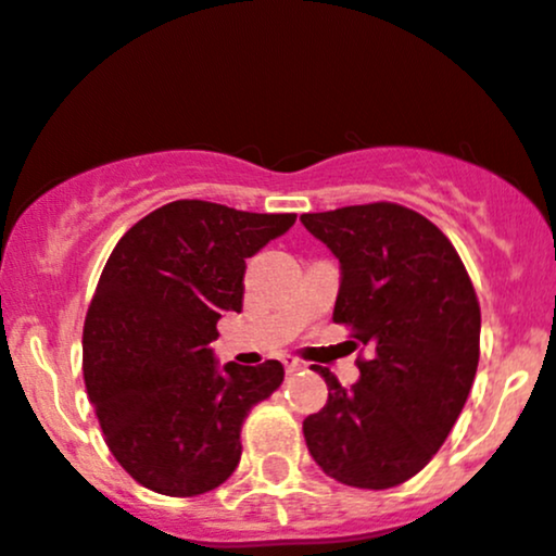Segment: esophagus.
<instances>
[{"mask_svg": "<svg viewBox=\"0 0 556 556\" xmlns=\"http://www.w3.org/2000/svg\"><path fill=\"white\" fill-rule=\"evenodd\" d=\"M282 362H285V370H288V372H298V370H303V367H306L301 359H295V356H285Z\"/></svg>", "mask_w": 556, "mask_h": 556, "instance_id": "esophagus-1", "label": "esophagus"}]
</instances>
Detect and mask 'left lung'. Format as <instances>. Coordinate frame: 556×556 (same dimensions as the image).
<instances>
[{
    "mask_svg": "<svg viewBox=\"0 0 556 556\" xmlns=\"http://www.w3.org/2000/svg\"><path fill=\"white\" fill-rule=\"evenodd\" d=\"M301 224L341 266L332 319L372 356L343 389L330 370L327 405L303 420L327 477L386 490L416 477L447 440L479 362V303L458 253L431 220L402 204L306 213Z\"/></svg>",
    "mask_w": 556,
    "mask_h": 556,
    "instance_id": "obj_1",
    "label": "left lung"
}]
</instances>
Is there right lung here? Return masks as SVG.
Masks as SVG:
<instances>
[{"label": "right lung", "instance_id": "right-lung-1", "mask_svg": "<svg viewBox=\"0 0 556 556\" xmlns=\"http://www.w3.org/2000/svg\"><path fill=\"white\" fill-rule=\"evenodd\" d=\"M295 224L178 200L138 220L98 279L81 370L122 469L162 495H202L233 475L250 407L285 378L277 359H215L224 312H242L244 261Z\"/></svg>", "mask_w": 556, "mask_h": 556}]
</instances>
